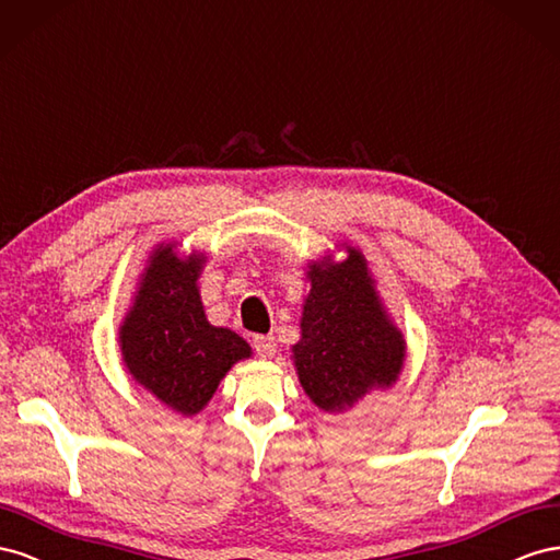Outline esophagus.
I'll return each instance as SVG.
<instances>
[{
    "label": "esophagus",
    "instance_id": "1",
    "mask_svg": "<svg viewBox=\"0 0 560 560\" xmlns=\"http://www.w3.org/2000/svg\"><path fill=\"white\" fill-rule=\"evenodd\" d=\"M253 347L262 359L275 357V351H277V345H275V338H271V335H255Z\"/></svg>",
    "mask_w": 560,
    "mask_h": 560
}]
</instances>
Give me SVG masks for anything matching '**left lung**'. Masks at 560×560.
<instances>
[{
	"mask_svg": "<svg viewBox=\"0 0 560 560\" xmlns=\"http://www.w3.org/2000/svg\"><path fill=\"white\" fill-rule=\"evenodd\" d=\"M302 312V340L293 347L300 385L324 410H342L401 373L406 342L382 312L363 255L312 265Z\"/></svg>",
	"mask_w": 560,
	"mask_h": 560,
	"instance_id": "1",
	"label": "left lung"
}]
</instances>
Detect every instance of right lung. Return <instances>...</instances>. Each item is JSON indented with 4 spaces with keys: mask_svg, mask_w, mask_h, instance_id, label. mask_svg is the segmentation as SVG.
I'll return each mask as SVG.
<instances>
[{
    "mask_svg": "<svg viewBox=\"0 0 560 560\" xmlns=\"http://www.w3.org/2000/svg\"><path fill=\"white\" fill-rule=\"evenodd\" d=\"M201 262L175 258L171 246L156 248L119 330L133 380L183 415L199 412L232 365L250 357L244 338L206 322L197 291Z\"/></svg>",
    "mask_w": 560,
    "mask_h": 560,
    "instance_id": "add662e5",
    "label": "right lung"
}]
</instances>
